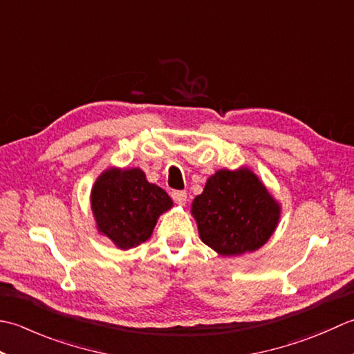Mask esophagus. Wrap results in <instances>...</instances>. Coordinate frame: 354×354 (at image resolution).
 <instances>
[{"mask_svg":"<svg viewBox=\"0 0 354 354\" xmlns=\"http://www.w3.org/2000/svg\"><path fill=\"white\" fill-rule=\"evenodd\" d=\"M171 197H172V200H174L178 206H185L186 198H187L185 191H174V192L171 194Z\"/></svg>","mask_w":354,"mask_h":354,"instance_id":"1","label":"esophagus"}]
</instances>
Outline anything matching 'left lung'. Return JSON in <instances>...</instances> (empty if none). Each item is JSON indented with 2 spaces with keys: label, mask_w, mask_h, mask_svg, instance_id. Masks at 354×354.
<instances>
[{
  "label": "left lung",
  "mask_w": 354,
  "mask_h": 354,
  "mask_svg": "<svg viewBox=\"0 0 354 354\" xmlns=\"http://www.w3.org/2000/svg\"><path fill=\"white\" fill-rule=\"evenodd\" d=\"M191 214L200 240L221 257L255 252L279 223L281 203L248 167L218 169L194 198Z\"/></svg>",
  "instance_id": "left-lung-1"
}]
</instances>
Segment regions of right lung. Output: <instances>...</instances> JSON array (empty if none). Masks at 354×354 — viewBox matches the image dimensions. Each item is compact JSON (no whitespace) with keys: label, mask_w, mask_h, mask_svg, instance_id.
Masks as SVG:
<instances>
[{"label":"right lung","mask_w":354,"mask_h":354,"mask_svg":"<svg viewBox=\"0 0 354 354\" xmlns=\"http://www.w3.org/2000/svg\"><path fill=\"white\" fill-rule=\"evenodd\" d=\"M96 229L120 250L133 249L153 235L157 220L174 206L160 186L149 183L140 168L111 167L91 187Z\"/></svg>","instance_id":"add662e5"}]
</instances>
